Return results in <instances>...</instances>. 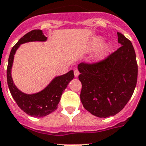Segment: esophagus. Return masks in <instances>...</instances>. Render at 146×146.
Here are the masks:
<instances>
[{"mask_svg":"<svg viewBox=\"0 0 146 146\" xmlns=\"http://www.w3.org/2000/svg\"><path fill=\"white\" fill-rule=\"evenodd\" d=\"M79 75H80V72H79V70H74V76H75L76 77H77Z\"/></svg>","mask_w":146,"mask_h":146,"instance_id":"obj_1","label":"esophagus"}]
</instances>
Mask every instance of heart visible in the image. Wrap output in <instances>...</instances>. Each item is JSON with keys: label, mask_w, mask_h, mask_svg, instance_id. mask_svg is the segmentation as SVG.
I'll return each instance as SVG.
<instances>
[{"label": "heart", "mask_w": 146, "mask_h": 146, "mask_svg": "<svg viewBox=\"0 0 146 146\" xmlns=\"http://www.w3.org/2000/svg\"><path fill=\"white\" fill-rule=\"evenodd\" d=\"M104 41V38L101 36H94L91 39L90 43L88 44V48L89 50H94L98 47L97 50H96L94 54V59L96 60L100 61L105 59L110 53L112 49V44L110 43H106L101 46L100 45L103 43ZM100 46V47L99 46Z\"/></svg>", "instance_id": "heart-1"}]
</instances>
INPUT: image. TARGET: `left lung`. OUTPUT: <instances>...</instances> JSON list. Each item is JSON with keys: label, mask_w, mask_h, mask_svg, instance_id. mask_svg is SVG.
Segmentation results:
<instances>
[{"label": "left lung", "mask_w": 146, "mask_h": 146, "mask_svg": "<svg viewBox=\"0 0 146 146\" xmlns=\"http://www.w3.org/2000/svg\"><path fill=\"white\" fill-rule=\"evenodd\" d=\"M121 46L96 63L78 65L83 107L100 118L113 116L125 107L137 83L138 66L132 43L118 32Z\"/></svg>", "instance_id": "8db88e82"}]
</instances>
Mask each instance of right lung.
<instances>
[{"mask_svg": "<svg viewBox=\"0 0 146 146\" xmlns=\"http://www.w3.org/2000/svg\"><path fill=\"white\" fill-rule=\"evenodd\" d=\"M46 40L47 37L44 36L41 30H33L25 34L11 50L7 69V85L12 97L24 113L33 117H43L55 111L62 93L74 77L73 70L69 71L66 74L56 76L43 90L33 94H27L17 88L11 76V69L17 50L23 43L33 41L44 42Z\"/></svg>", "mask_w": 146, "mask_h": 146, "instance_id": "right-lung-1", "label": "right lung"}]
</instances>
